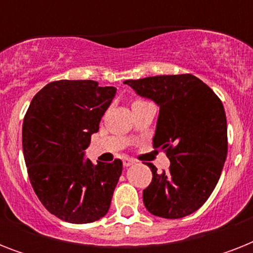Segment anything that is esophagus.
Wrapping results in <instances>:
<instances>
[{"instance_id":"34e87169","label":"esophagus","mask_w":253,"mask_h":253,"mask_svg":"<svg viewBox=\"0 0 253 253\" xmlns=\"http://www.w3.org/2000/svg\"><path fill=\"white\" fill-rule=\"evenodd\" d=\"M132 164H135V160H132V159H123V166L125 167H131Z\"/></svg>"}]
</instances>
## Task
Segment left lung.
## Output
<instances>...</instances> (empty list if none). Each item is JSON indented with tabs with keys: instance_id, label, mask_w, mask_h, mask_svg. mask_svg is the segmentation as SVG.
<instances>
[{
	"instance_id": "left-lung-1",
	"label": "left lung",
	"mask_w": 253,
	"mask_h": 253,
	"mask_svg": "<svg viewBox=\"0 0 253 253\" xmlns=\"http://www.w3.org/2000/svg\"><path fill=\"white\" fill-rule=\"evenodd\" d=\"M135 93L154 101L159 118L154 148L166 151L169 170L158 173L143 190L151 214L178 219L197 211L218 184L227 156V121L214 91L193 75L126 80Z\"/></svg>"
}]
</instances>
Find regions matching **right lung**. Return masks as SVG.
Masks as SVG:
<instances>
[{
	"label": "right lung",
	"mask_w": 253,
	"mask_h": 253,
	"mask_svg": "<svg viewBox=\"0 0 253 253\" xmlns=\"http://www.w3.org/2000/svg\"><path fill=\"white\" fill-rule=\"evenodd\" d=\"M117 87L91 80H60L33 98L22 127V147L34 192L43 206L69 223H91L109 211L122 162L85 159L90 136Z\"/></svg>",
	"instance_id": "add662e5"
}]
</instances>
